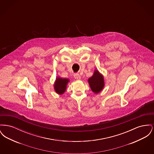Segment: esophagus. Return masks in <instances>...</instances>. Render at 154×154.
<instances>
[{
    "instance_id": "34e87169",
    "label": "esophagus",
    "mask_w": 154,
    "mask_h": 154,
    "mask_svg": "<svg viewBox=\"0 0 154 154\" xmlns=\"http://www.w3.org/2000/svg\"><path fill=\"white\" fill-rule=\"evenodd\" d=\"M74 77L76 80H80L81 76L79 74L75 73L74 74Z\"/></svg>"
}]
</instances>
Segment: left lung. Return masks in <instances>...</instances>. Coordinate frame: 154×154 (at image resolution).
Listing matches in <instances>:
<instances>
[{
  "label": "left lung",
  "instance_id": "1",
  "mask_svg": "<svg viewBox=\"0 0 154 154\" xmlns=\"http://www.w3.org/2000/svg\"><path fill=\"white\" fill-rule=\"evenodd\" d=\"M88 82L92 91L95 94L100 92L104 86L103 77L97 70H95L94 75L88 79Z\"/></svg>",
  "mask_w": 154,
  "mask_h": 154
}]
</instances>
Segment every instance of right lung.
<instances>
[{
  "instance_id": "right-lung-1",
  "label": "right lung",
  "mask_w": 154,
  "mask_h": 154,
  "mask_svg": "<svg viewBox=\"0 0 154 154\" xmlns=\"http://www.w3.org/2000/svg\"><path fill=\"white\" fill-rule=\"evenodd\" d=\"M69 79L57 77L54 84V89L55 92L59 95H62L66 89V86L69 82Z\"/></svg>"
}]
</instances>
